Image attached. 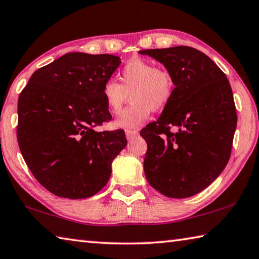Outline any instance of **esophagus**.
<instances>
[{"label":"esophagus","mask_w":259,"mask_h":259,"mask_svg":"<svg viewBox=\"0 0 259 259\" xmlns=\"http://www.w3.org/2000/svg\"><path fill=\"white\" fill-rule=\"evenodd\" d=\"M125 136H126V139H128V140H133L135 137H137V136H138V131L137 130H126Z\"/></svg>","instance_id":"esophagus-1"}]
</instances>
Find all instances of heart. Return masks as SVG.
<instances>
[{"label":"heart","instance_id":"obj_1","mask_svg":"<svg viewBox=\"0 0 259 259\" xmlns=\"http://www.w3.org/2000/svg\"><path fill=\"white\" fill-rule=\"evenodd\" d=\"M120 83L113 79L103 86V97L112 113H119L130 93L131 104L121 112L115 126L136 130L148 119L154 110H162L170 103L175 82L167 70L159 69L145 60H131L122 68Z\"/></svg>","mask_w":259,"mask_h":259}]
</instances>
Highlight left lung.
Listing matches in <instances>:
<instances>
[{"mask_svg": "<svg viewBox=\"0 0 259 259\" xmlns=\"http://www.w3.org/2000/svg\"><path fill=\"white\" fill-rule=\"evenodd\" d=\"M164 64L175 82L173 96L157 121L140 136L147 143L146 179L170 198H187L208 187L229 162L237 112L224 72L189 46L140 51ZM178 131L172 133L170 128Z\"/></svg>", "mask_w": 259, "mask_h": 259, "instance_id": "left-lung-1", "label": "left lung"}]
</instances>
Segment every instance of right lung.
<instances>
[{"instance_id": "right-lung-1", "label": "right lung", "mask_w": 259, "mask_h": 259, "mask_svg": "<svg viewBox=\"0 0 259 259\" xmlns=\"http://www.w3.org/2000/svg\"><path fill=\"white\" fill-rule=\"evenodd\" d=\"M120 63L111 54H64L36 70L19 96V148L36 180L55 196L97 194L126 146L123 130H95L112 119L102 91Z\"/></svg>"}]
</instances>
